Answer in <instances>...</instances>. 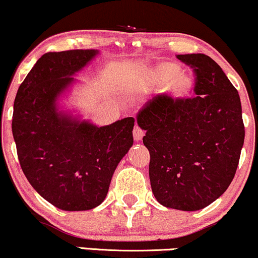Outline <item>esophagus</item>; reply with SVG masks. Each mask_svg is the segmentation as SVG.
<instances>
[{
	"label": "esophagus",
	"mask_w": 258,
	"mask_h": 258,
	"mask_svg": "<svg viewBox=\"0 0 258 258\" xmlns=\"http://www.w3.org/2000/svg\"><path fill=\"white\" fill-rule=\"evenodd\" d=\"M144 130L140 128L138 125H136L135 128H133V137H135V140H137V142L142 140L143 137H144Z\"/></svg>",
	"instance_id": "1"
}]
</instances>
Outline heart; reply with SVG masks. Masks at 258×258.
Listing matches in <instances>:
<instances>
[{
  "label": "heart",
  "mask_w": 258,
  "mask_h": 258,
  "mask_svg": "<svg viewBox=\"0 0 258 258\" xmlns=\"http://www.w3.org/2000/svg\"><path fill=\"white\" fill-rule=\"evenodd\" d=\"M178 74H180V69L174 64L163 65L161 70H159V76H161L163 81H170L172 78L177 76ZM176 86H177V88H180V89H184V88L187 87V81H185L184 78H180V80L176 82Z\"/></svg>",
  "instance_id": "obj_1"
}]
</instances>
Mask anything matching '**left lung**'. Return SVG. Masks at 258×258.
I'll use <instances>...</instances> for the list:
<instances>
[{"instance_id":"left-lung-1","label":"left lung","mask_w":258,"mask_h":258,"mask_svg":"<svg viewBox=\"0 0 258 258\" xmlns=\"http://www.w3.org/2000/svg\"><path fill=\"white\" fill-rule=\"evenodd\" d=\"M194 74L191 97L161 94L137 115L146 133L152 193L163 206L199 211L225 193L244 144L239 94L202 53L178 54Z\"/></svg>"}]
</instances>
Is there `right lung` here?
I'll return each mask as SVG.
<instances>
[{"mask_svg":"<svg viewBox=\"0 0 258 258\" xmlns=\"http://www.w3.org/2000/svg\"><path fill=\"white\" fill-rule=\"evenodd\" d=\"M96 54L95 50L42 54L14 101L12 130L22 171L45 200L64 211L99 206L116 165L133 145L135 118L97 127L58 112V96Z\"/></svg>","mask_w":258,"mask_h":258,"instance_id":"obj_1","label":"right lung"}]
</instances>
